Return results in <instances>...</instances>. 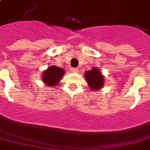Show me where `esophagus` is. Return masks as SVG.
<instances>
[{
	"label": "esophagus",
	"instance_id": "esophagus-1",
	"mask_svg": "<svg viewBox=\"0 0 150 150\" xmlns=\"http://www.w3.org/2000/svg\"><path fill=\"white\" fill-rule=\"evenodd\" d=\"M71 71H72V72H77L78 68H71Z\"/></svg>",
	"mask_w": 150,
	"mask_h": 150
}]
</instances>
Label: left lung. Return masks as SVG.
<instances>
[{
  "label": "left lung",
  "instance_id": "1",
  "mask_svg": "<svg viewBox=\"0 0 150 150\" xmlns=\"http://www.w3.org/2000/svg\"><path fill=\"white\" fill-rule=\"evenodd\" d=\"M85 76L90 89L96 91L103 86V77L97 68H95L90 71H87L85 73Z\"/></svg>",
  "mask_w": 150,
  "mask_h": 150
}]
</instances>
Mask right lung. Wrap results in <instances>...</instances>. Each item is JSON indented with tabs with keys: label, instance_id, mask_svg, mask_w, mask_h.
Listing matches in <instances>:
<instances>
[{
	"label": "right lung",
	"instance_id": "obj_1",
	"mask_svg": "<svg viewBox=\"0 0 150 150\" xmlns=\"http://www.w3.org/2000/svg\"><path fill=\"white\" fill-rule=\"evenodd\" d=\"M64 74V71L57 66H50L43 73V81L48 86H57L61 77Z\"/></svg>",
	"mask_w": 150,
	"mask_h": 150
}]
</instances>
